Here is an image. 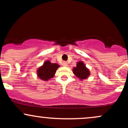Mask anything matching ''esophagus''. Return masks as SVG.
Listing matches in <instances>:
<instances>
[{
	"mask_svg": "<svg viewBox=\"0 0 128 128\" xmlns=\"http://www.w3.org/2000/svg\"><path fill=\"white\" fill-rule=\"evenodd\" d=\"M62 64L63 66H67V65H68V64H67V62H66V61H64V62H62Z\"/></svg>",
	"mask_w": 128,
	"mask_h": 128,
	"instance_id": "esophagus-1",
	"label": "esophagus"
}]
</instances>
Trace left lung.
Wrapping results in <instances>:
<instances>
[{
	"mask_svg": "<svg viewBox=\"0 0 128 128\" xmlns=\"http://www.w3.org/2000/svg\"><path fill=\"white\" fill-rule=\"evenodd\" d=\"M73 72L80 80L86 79L90 74L89 70L86 67L82 61H79L77 62L76 67L73 69Z\"/></svg>",
	"mask_w": 128,
	"mask_h": 128,
	"instance_id": "1",
	"label": "left lung"
}]
</instances>
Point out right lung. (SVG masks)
<instances>
[{
  "mask_svg": "<svg viewBox=\"0 0 128 128\" xmlns=\"http://www.w3.org/2000/svg\"><path fill=\"white\" fill-rule=\"evenodd\" d=\"M60 67V65L56 63H52L49 61H46L43 65L37 70V75L40 79L42 80H49L55 75L56 71Z\"/></svg>",
  "mask_w": 128,
  "mask_h": 128,
  "instance_id": "1",
  "label": "right lung"
}]
</instances>
